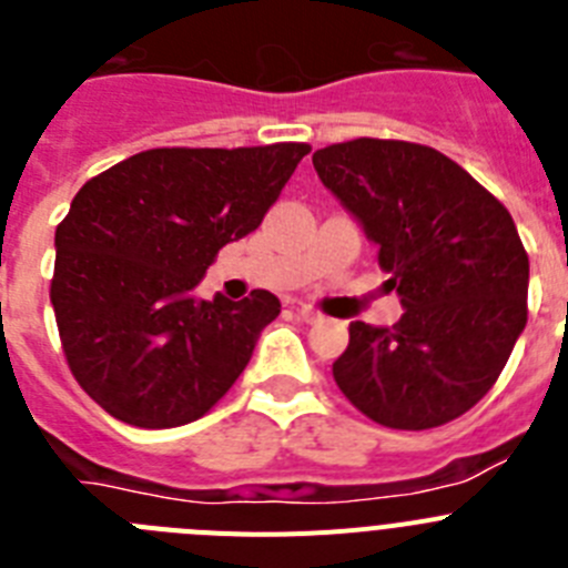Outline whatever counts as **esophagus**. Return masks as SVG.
I'll return each instance as SVG.
<instances>
[{"label": "esophagus", "instance_id": "esophagus-1", "mask_svg": "<svg viewBox=\"0 0 568 568\" xmlns=\"http://www.w3.org/2000/svg\"><path fill=\"white\" fill-rule=\"evenodd\" d=\"M298 318L304 321V324H321V321H324V315L313 307H298Z\"/></svg>", "mask_w": 568, "mask_h": 568}]
</instances>
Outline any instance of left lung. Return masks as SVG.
Here are the masks:
<instances>
[{
    "label": "left lung",
    "instance_id": "1",
    "mask_svg": "<svg viewBox=\"0 0 568 568\" xmlns=\"http://www.w3.org/2000/svg\"><path fill=\"white\" fill-rule=\"evenodd\" d=\"M324 187L378 247L404 315L349 324L341 393L389 429H433L478 404L526 327L529 255L509 210L433 148L353 139L315 150Z\"/></svg>",
    "mask_w": 568,
    "mask_h": 568
}]
</instances>
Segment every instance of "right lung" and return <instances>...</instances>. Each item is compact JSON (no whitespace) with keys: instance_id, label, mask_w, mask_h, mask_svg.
Returning a JSON list of instances; mask_svg holds the SVG:
<instances>
[{"instance_id":"obj_1","label":"right lung","mask_w":568,"mask_h":568,"mask_svg":"<svg viewBox=\"0 0 568 568\" xmlns=\"http://www.w3.org/2000/svg\"><path fill=\"white\" fill-rule=\"evenodd\" d=\"M307 153L298 142L155 148L79 190L57 227L50 304L70 373L104 413L170 429L227 395L281 301L267 290L204 301L195 287Z\"/></svg>"}]
</instances>
